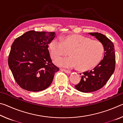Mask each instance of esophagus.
<instances>
[{
	"label": "esophagus",
	"mask_w": 123,
	"mask_h": 123,
	"mask_svg": "<svg viewBox=\"0 0 123 123\" xmlns=\"http://www.w3.org/2000/svg\"><path fill=\"white\" fill-rule=\"evenodd\" d=\"M62 71H63L64 72H65V73H67V74H69V73H70V71H69V70H66V69H61Z\"/></svg>",
	"instance_id": "esophagus-1"
}]
</instances>
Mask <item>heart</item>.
Returning <instances> with one entry per match:
<instances>
[{
  "instance_id": "1",
  "label": "heart",
  "mask_w": 123,
  "mask_h": 123,
  "mask_svg": "<svg viewBox=\"0 0 123 123\" xmlns=\"http://www.w3.org/2000/svg\"><path fill=\"white\" fill-rule=\"evenodd\" d=\"M48 49L53 59L64 55L66 49L70 50L71 56L59 58L56 64L65 68L78 67L81 70L92 69L101 60L104 47L100 42L93 41L80 35H70L63 37L55 38L48 44Z\"/></svg>"
}]
</instances>
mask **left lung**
Wrapping results in <instances>:
<instances>
[{
	"label": "left lung",
	"instance_id": "8db88e82",
	"mask_svg": "<svg viewBox=\"0 0 123 123\" xmlns=\"http://www.w3.org/2000/svg\"><path fill=\"white\" fill-rule=\"evenodd\" d=\"M88 34L94 36L103 44L105 53L103 60L93 70L83 73L80 82L75 86L77 90L84 93L93 92L101 88L115 69V50L112 42L100 33Z\"/></svg>",
	"mask_w": 123,
	"mask_h": 123
}]
</instances>
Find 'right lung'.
Returning a JSON list of instances; mask_svg holds the SVG:
<instances>
[{"instance_id":"obj_1","label":"right lung","mask_w":123,"mask_h":123,"mask_svg":"<svg viewBox=\"0 0 123 123\" xmlns=\"http://www.w3.org/2000/svg\"><path fill=\"white\" fill-rule=\"evenodd\" d=\"M54 32L32 30L15 39L8 64L16 81L23 89L39 92L47 88L59 68L52 63L48 44Z\"/></svg>"}]
</instances>
